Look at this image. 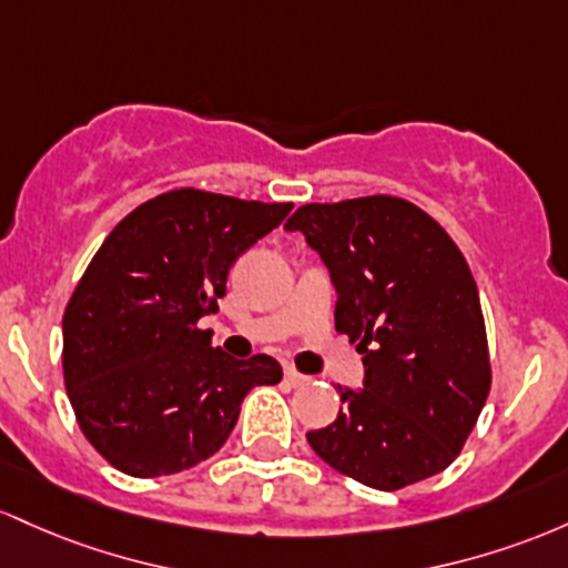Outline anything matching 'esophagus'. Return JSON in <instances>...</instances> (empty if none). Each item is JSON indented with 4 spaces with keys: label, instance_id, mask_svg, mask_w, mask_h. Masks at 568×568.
<instances>
[{
    "label": "esophagus",
    "instance_id": "esophagus-1",
    "mask_svg": "<svg viewBox=\"0 0 568 568\" xmlns=\"http://www.w3.org/2000/svg\"><path fill=\"white\" fill-rule=\"evenodd\" d=\"M308 375H303V373H297L295 367H284V384L290 386V388H301V386H305L308 384Z\"/></svg>",
    "mask_w": 568,
    "mask_h": 568
}]
</instances>
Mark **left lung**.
Here are the masks:
<instances>
[{
	"instance_id": "obj_1",
	"label": "left lung",
	"mask_w": 568,
	"mask_h": 568,
	"mask_svg": "<svg viewBox=\"0 0 568 568\" xmlns=\"http://www.w3.org/2000/svg\"><path fill=\"white\" fill-rule=\"evenodd\" d=\"M337 292L335 329L356 343L359 388L308 432L318 458L369 488L443 473L486 405L490 365L480 295L450 235L413 203L369 195L308 203L286 220Z\"/></svg>"
}]
</instances>
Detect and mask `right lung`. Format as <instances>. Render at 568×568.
Instances as JSON below:
<instances>
[{
  "label": "right lung",
  "mask_w": 568,
  "mask_h": 568,
  "mask_svg": "<svg viewBox=\"0 0 568 568\" xmlns=\"http://www.w3.org/2000/svg\"><path fill=\"white\" fill-rule=\"evenodd\" d=\"M292 203L171 190L106 235L63 314V381L82 435L112 467L161 477L214 456L254 386L282 381L273 356L212 348L199 318L227 271Z\"/></svg>",
  "instance_id": "obj_1"
}]
</instances>
